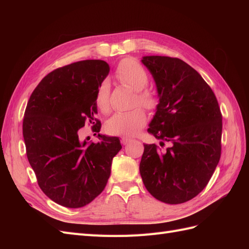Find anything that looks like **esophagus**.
<instances>
[{
	"label": "esophagus",
	"mask_w": 249,
	"mask_h": 249,
	"mask_svg": "<svg viewBox=\"0 0 249 249\" xmlns=\"http://www.w3.org/2000/svg\"><path fill=\"white\" fill-rule=\"evenodd\" d=\"M132 141V139H130V138H126V137H123L122 138V143L124 145H125V144H127V143H130Z\"/></svg>",
	"instance_id": "esophagus-1"
}]
</instances>
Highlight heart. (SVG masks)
Masks as SVG:
<instances>
[{"mask_svg":"<svg viewBox=\"0 0 249 249\" xmlns=\"http://www.w3.org/2000/svg\"><path fill=\"white\" fill-rule=\"evenodd\" d=\"M116 79L130 86L137 91L136 104L148 110H155L158 106L156 95L145 89L149 82L148 71L138 61L134 59H124L117 66L115 71ZM94 101L96 107L102 112H108L110 109V86L107 82H103L97 87ZM146 123V114L140 107L127 112H117L106 124L107 131L112 135H124L130 136L139 131Z\"/></svg>","mask_w":249,"mask_h":249,"instance_id":"1","label":"heart"}]
</instances>
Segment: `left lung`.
<instances>
[{
	"instance_id": "8db88e82",
	"label": "left lung",
	"mask_w": 249,
	"mask_h": 249,
	"mask_svg": "<svg viewBox=\"0 0 249 249\" xmlns=\"http://www.w3.org/2000/svg\"><path fill=\"white\" fill-rule=\"evenodd\" d=\"M141 61L152 73L159 96L147 132L160 145L144 144L140 175L155 198L183 203L205 189L220 160L219 105L206 81L183 60L144 56Z\"/></svg>"
}]
</instances>
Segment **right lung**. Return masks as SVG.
<instances>
[{
	"mask_svg": "<svg viewBox=\"0 0 249 249\" xmlns=\"http://www.w3.org/2000/svg\"><path fill=\"white\" fill-rule=\"evenodd\" d=\"M109 71L103 60L59 67L40 81L27 105L22 135L29 163L42 192L66 208L84 207L102 193L122 149L118 137L99 134L97 143L79 137L85 122L100 132L94 95Z\"/></svg>",
	"mask_w": 249,
	"mask_h": 249,
	"instance_id": "add662e5",
	"label": "right lung"
}]
</instances>
